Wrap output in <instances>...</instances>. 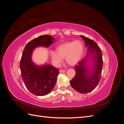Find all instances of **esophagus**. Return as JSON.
I'll return each instance as SVG.
<instances>
[{
    "mask_svg": "<svg viewBox=\"0 0 124 124\" xmlns=\"http://www.w3.org/2000/svg\"><path fill=\"white\" fill-rule=\"evenodd\" d=\"M59 72L61 73H62V72H66V70L64 69H60L59 70Z\"/></svg>",
    "mask_w": 124,
    "mask_h": 124,
    "instance_id": "obj_1",
    "label": "esophagus"
}]
</instances>
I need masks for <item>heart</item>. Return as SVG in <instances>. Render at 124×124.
I'll list each match as a JSON object with an SVG mask.
<instances>
[{"label": "heart", "instance_id": "obj_1", "mask_svg": "<svg viewBox=\"0 0 124 124\" xmlns=\"http://www.w3.org/2000/svg\"><path fill=\"white\" fill-rule=\"evenodd\" d=\"M84 52L83 44L80 41L76 40L63 43L58 47L57 51H51L50 55L53 65L58 67L64 57L70 65H74L79 62Z\"/></svg>", "mask_w": 124, "mask_h": 124}]
</instances>
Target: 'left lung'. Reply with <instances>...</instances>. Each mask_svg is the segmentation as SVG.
Masks as SVG:
<instances>
[{
  "label": "left lung",
  "instance_id": "1",
  "mask_svg": "<svg viewBox=\"0 0 124 124\" xmlns=\"http://www.w3.org/2000/svg\"><path fill=\"white\" fill-rule=\"evenodd\" d=\"M80 36L85 42V46L88 47L87 55L74 67L76 76L70 83L74 90L82 93H86L93 91L100 80L103 66L102 55L100 48L94 41L84 36ZM93 48L97 55L96 58H93V68L90 71L87 62L89 56H91L90 52Z\"/></svg>",
  "mask_w": 124,
  "mask_h": 124
}]
</instances>
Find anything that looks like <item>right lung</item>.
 Returning <instances> with one entry per match:
<instances>
[{
	"mask_svg": "<svg viewBox=\"0 0 124 124\" xmlns=\"http://www.w3.org/2000/svg\"><path fill=\"white\" fill-rule=\"evenodd\" d=\"M55 41L50 35H42L31 40L26 44L20 61L22 80L28 91L36 96L49 93L55 85L59 69L50 65L37 66L31 61L33 50L38 46H49Z\"/></svg>",
	"mask_w": 124,
	"mask_h": 124,
	"instance_id": "add662e5",
	"label": "right lung"
}]
</instances>
